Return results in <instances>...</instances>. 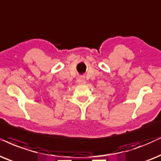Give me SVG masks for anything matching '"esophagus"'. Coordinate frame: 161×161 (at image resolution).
I'll return each instance as SVG.
<instances>
[{"label":"esophagus","mask_w":161,"mask_h":161,"mask_svg":"<svg viewBox=\"0 0 161 161\" xmlns=\"http://www.w3.org/2000/svg\"><path fill=\"white\" fill-rule=\"evenodd\" d=\"M77 82H78V84L79 85H85V83H86V81H85L84 77L81 76L79 77L78 79H77Z\"/></svg>","instance_id":"esophagus-1"}]
</instances>
